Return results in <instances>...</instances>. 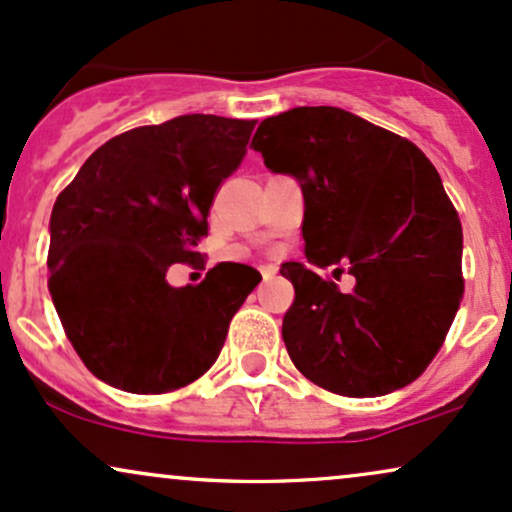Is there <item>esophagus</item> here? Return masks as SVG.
I'll list each match as a JSON object with an SVG mask.
<instances>
[{"label":"esophagus","instance_id":"obj_1","mask_svg":"<svg viewBox=\"0 0 512 512\" xmlns=\"http://www.w3.org/2000/svg\"><path fill=\"white\" fill-rule=\"evenodd\" d=\"M261 275H263V280H273V275H275V268H263L261 270Z\"/></svg>","mask_w":512,"mask_h":512}]
</instances>
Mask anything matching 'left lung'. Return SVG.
<instances>
[{
  "instance_id": "8db88e82",
  "label": "left lung",
  "mask_w": 512,
  "mask_h": 512,
  "mask_svg": "<svg viewBox=\"0 0 512 512\" xmlns=\"http://www.w3.org/2000/svg\"><path fill=\"white\" fill-rule=\"evenodd\" d=\"M251 148L302 186L306 261L347 266L357 280L340 292L304 263L280 270L294 285L282 318L294 366L350 398L410 386L441 350L465 290L462 227L436 167L407 138L340 107L263 119Z\"/></svg>"
}]
</instances>
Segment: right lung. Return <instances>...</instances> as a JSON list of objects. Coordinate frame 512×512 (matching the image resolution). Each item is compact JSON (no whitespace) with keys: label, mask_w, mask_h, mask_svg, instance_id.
Listing matches in <instances>:
<instances>
[{"label":"right lung","mask_w":512,"mask_h":512,"mask_svg":"<svg viewBox=\"0 0 512 512\" xmlns=\"http://www.w3.org/2000/svg\"><path fill=\"white\" fill-rule=\"evenodd\" d=\"M256 119L182 114L110 138L83 162L50 218L52 304L90 374L155 395L215 364L227 328L261 282L220 263L201 285L172 287L194 261L222 179L237 170Z\"/></svg>","instance_id":"1"}]
</instances>
